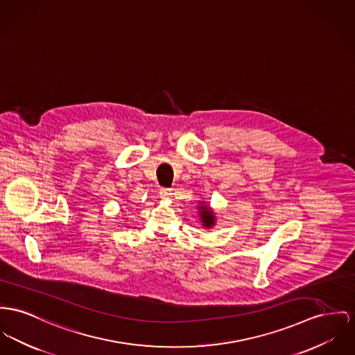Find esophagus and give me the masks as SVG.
Returning <instances> with one entry per match:
<instances>
[{
	"instance_id": "34e87169",
	"label": "esophagus",
	"mask_w": 355,
	"mask_h": 355,
	"mask_svg": "<svg viewBox=\"0 0 355 355\" xmlns=\"http://www.w3.org/2000/svg\"><path fill=\"white\" fill-rule=\"evenodd\" d=\"M172 195H173V193H172V189H160V198H162V199H166V200H169V199H172Z\"/></svg>"
}]
</instances>
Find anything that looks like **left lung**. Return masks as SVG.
I'll return each instance as SVG.
<instances>
[{
	"label": "left lung",
	"instance_id": "obj_1",
	"mask_svg": "<svg viewBox=\"0 0 355 355\" xmlns=\"http://www.w3.org/2000/svg\"><path fill=\"white\" fill-rule=\"evenodd\" d=\"M199 211V218H200V222H202V226L205 229H211L215 226L216 223V216L214 213L213 207L209 206L206 202H199L198 207H196Z\"/></svg>",
	"mask_w": 355,
	"mask_h": 355
}]
</instances>
